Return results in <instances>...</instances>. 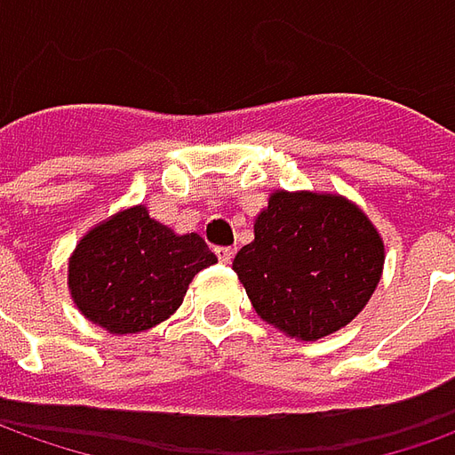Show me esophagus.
Instances as JSON below:
<instances>
[{
	"label": "esophagus",
	"mask_w": 455,
	"mask_h": 455,
	"mask_svg": "<svg viewBox=\"0 0 455 455\" xmlns=\"http://www.w3.org/2000/svg\"><path fill=\"white\" fill-rule=\"evenodd\" d=\"M234 253H236L234 246H219V249H216V256H219V261H221V264H231Z\"/></svg>",
	"instance_id": "esophagus-1"
}]
</instances>
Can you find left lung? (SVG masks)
Segmentation results:
<instances>
[{
  "label": "left lung",
  "instance_id": "obj_1",
  "mask_svg": "<svg viewBox=\"0 0 455 455\" xmlns=\"http://www.w3.org/2000/svg\"><path fill=\"white\" fill-rule=\"evenodd\" d=\"M381 236L341 196L276 191L234 271L256 314L301 341L339 331L381 279Z\"/></svg>",
  "mask_w": 455,
  "mask_h": 455
}]
</instances>
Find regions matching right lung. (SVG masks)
Listing matches in <instances>:
<instances>
[{
	"instance_id": "right-lung-1",
	"label": "right lung",
	"mask_w": 455,
	"mask_h": 455,
	"mask_svg": "<svg viewBox=\"0 0 455 455\" xmlns=\"http://www.w3.org/2000/svg\"><path fill=\"white\" fill-rule=\"evenodd\" d=\"M216 264L199 234L176 236L144 206L92 228L69 261L74 304L111 333L156 326L184 301L194 274Z\"/></svg>"
}]
</instances>
